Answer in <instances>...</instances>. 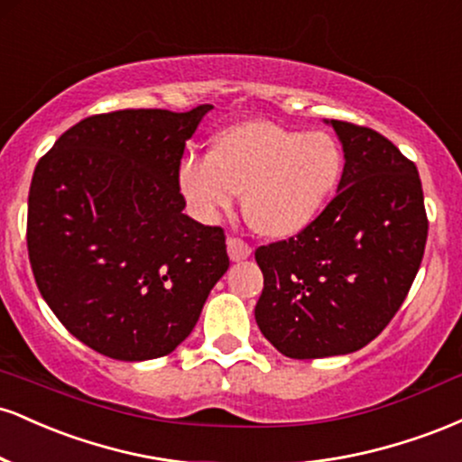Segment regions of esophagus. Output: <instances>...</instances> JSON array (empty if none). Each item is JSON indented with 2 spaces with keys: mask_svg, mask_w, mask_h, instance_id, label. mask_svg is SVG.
I'll list each match as a JSON object with an SVG mask.
<instances>
[{
  "mask_svg": "<svg viewBox=\"0 0 462 462\" xmlns=\"http://www.w3.org/2000/svg\"><path fill=\"white\" fill-rule=\"evenodd\" d=\"M227 254H230L232 261H245L247 256H252V247L243 238L230 236L227 238Z\"/></svg>",
  "mask_w": 462,
  "mask_h": 462,
  "instance_id": "obj_1",
  "label": "esophagus"
}]
</instances>
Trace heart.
Returning a JSON list of instances; mask_svg holds the SVG:
<instances>
[{"instance_id": "obj_1", "label": "heart", "mask_w": 462, "mask_h": 462, "mask_svg": "<svg viewBox=\"0 0 462 462\" xmlns=\"http://www.w3.org/2000/svg\"><path fill=\"white\" fill-rule=\"evenodd\" d=\"M343 169L338 143L264 119L230 125L210 143L208 158L180 164L178 184L190 208L213 221L245 193L247 224L267 238L306 230L330 199Z\"/></svg>"}]
</instances>
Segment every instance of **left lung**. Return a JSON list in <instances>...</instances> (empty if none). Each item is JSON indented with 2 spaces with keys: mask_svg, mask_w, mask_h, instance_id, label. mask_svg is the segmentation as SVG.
I'll list each match as a JSON object with an SVG mask.
<instances>
[{
  "mask_svg": "<svg viewBox=\"0 0 462 462\" xmlns=\"http://www.w3.org/2000/svg\"><path fill=\"white\" fill-rule=\"evenodd\" d=\"M343 143L338 193L300 235L256 249V323L289 358L356 352L404 304L428 238L415 162L380 132L330 121Z\"/></svg>",
  "mask_w": 462,
  "mask_h": 462,
  "instance_id": "1",
  "label": "left lung"
}]
</instances>
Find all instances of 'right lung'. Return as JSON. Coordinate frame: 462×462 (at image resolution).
<instances>
[{"label":"right lung","mask_w":462,"mask_h":462,"mask_svg":"<svg viewBox=\"0 0 462 462\" xmlns=\"http://www.w3.org/2000/svg\"><path fill=\"white\" fill-rule=\"evenodd\" d=\"M210 108L87 116L36 164L32 273L62 326L104 356L171 354L230 267L224 227L184 215L178 184L184 145Z\"/></svg>","instance_id":"add662e5"}]
</instances>
